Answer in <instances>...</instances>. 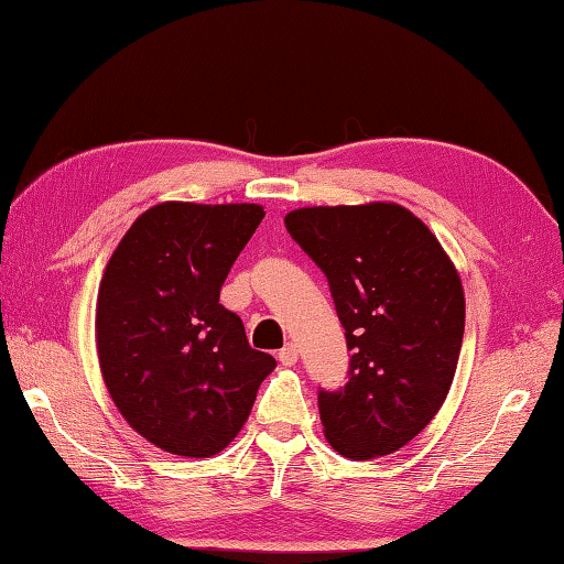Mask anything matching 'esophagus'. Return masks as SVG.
<instances>
[{
  "label": "esophagus",
  "mask_w": 564,
  "mask_h": 564,
  "mask_svg": "<svg viewBox=\"0 0 564 564\" xmlns=\"http://www.w3.org/2000/svg\"><path fill=\"white\" fill-rule=\"evenodd\" d=\"M280 364L282 366H294L296 360H300V348H296L294 344H286L282 350H280Z\"/></svg>",
  "instance_id": "obj_1"
}]
</instances>
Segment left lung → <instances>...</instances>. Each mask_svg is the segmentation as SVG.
Returning a JSON list of instances; mask_svg holds the SVG:
<instances>
[{
    "label": "left lung",
    "mask_w": 564,
    "mask_h": 564,
    "mask_svg": "<svg viewBox=\"0 0 564 564\" xmlns=\"http://www.w3.org/2000/svg\"><path fill=\"white\" fill-rule=\"evenodd\" d=\"M326 274L350 350L348 382L318 392L324 434L354 462L405 447L447 400L464 338V286L434 232L400 204L284 216Z\"/></svg>",
    "instance_id": "obj_1"
}]
</instances>
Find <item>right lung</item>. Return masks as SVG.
I'll list each match as a JSON object with an SVG mask.
<instances>
[{"instance_id": "obj_1", "label": "right lung", "mask_w": 564, "mask_h": 564, "mask_svg": "<svg viewBox=\"0 0 564 564\" xmlns=\"http://www.w3.org/2000/svg\"><path fill=\"white\" fill-rule=\"evenodd\" d=\"M262 218L258 204L164 200L132 223L102 272L95 344L105 388L127 424L169 454L226 449L278 366L218 304Z\"/></svg>"}]
</instances>
